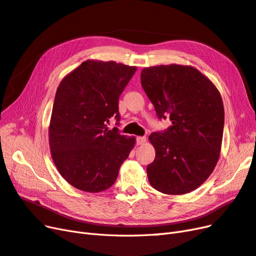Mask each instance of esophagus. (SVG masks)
<instances>
[{
  "label": "esophagus",
  "mask_w": 256,
  "mask_h": 256,
  "mask_svg": "<svg viewBox=\"0 0 256 256\" xmlns=\"http://www.w3.org/2000/svg\"><path fill=\"white\" fill-rule=\"evenodd\" d=\"M146 137L139 136V137H137V138H136V142H137V144H138V146H142V144H146Z\"/></svg>",
  "instance_id": "obj_1"
}]
</instances>
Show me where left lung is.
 I'll return each instance as SVG.
<instances>
[{
    "label": "left lung",
    "mask_w": 256,
    "mask_h": 256,
    "mask_svg": "<svg viewBox=\"0 0 256 256\" xmlns=\"http://www.w3.org/2000/svg\"><path fill=\"white\" fill-rule=\"evenodd\" d=\"M142 86L158 119L172 126L149 137L155 160L148 164L153 188L184 194L202 185L219 160L224 126L220 92L190 66L160 64L142 71Z\"/></svg>",
    "instance_id": "obj_1"
}]
</instances>
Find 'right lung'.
<instances>
[{
  "mask_svg": "<svg viewBox=\"0 0 256 256\" xmlns=\"http://www.w3.org/2000/svg\"><path fill=\"white\" fill-rule=\"evenodd\" d=\"M136 67L116 62L86 60L64 76L53 104L48 142L57 170L80 190L100 192L118 178L135 137L110 130L120 120L119 96Z\"/></svg>",
  "mask_w": 256,
  "mask_h": 256,
  "instance_id": "right-lung-1",
  "label": "right lung"
}]
</instances>
